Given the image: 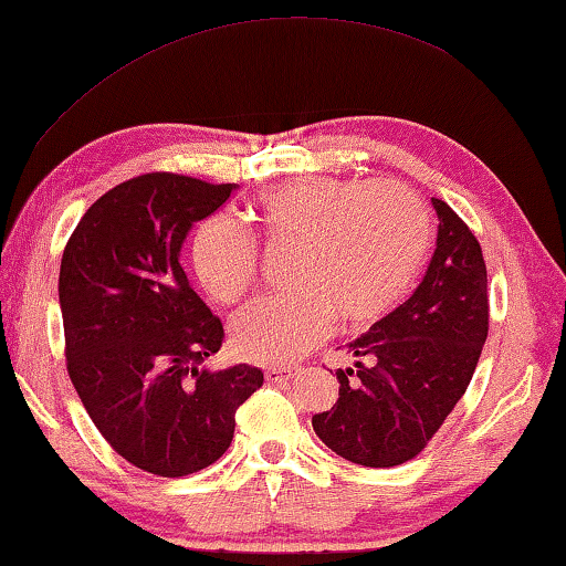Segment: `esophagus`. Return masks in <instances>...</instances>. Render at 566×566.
<instances>
[{
	"instance_id": "1",
	"label": "esophagus",
	"mask_w": 566,
	"mask_h": 566,
	"mask_svg": "<svg viewBox=\"0 0 566 566\" xmlns=\"http://www.w3.org/2000/svg\"><path fill=\"white\" fill-rule=\"evenodd\" d=\"M264 375L269 382H286L297 375V367H269Z\"/></svg>"
}]
</instances>
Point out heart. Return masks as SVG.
<instances>
[{
	"instance_id": "heart-1",
	"label": "heart",
	"mask_w": 566,
	"mask_h": 566,
	"mask_svg": "<svg viewBox=\"0 0 566 566\" xmlns=\"http://www.w3.org/2000/svg\"><path fill=\"white\" fill-rule=\"evenodd\" d=\"M254 217L269 241L297 244V292L259 300L231 322L237 353L256 365L300 360L335 317L360 329L388 315L418 282L433 241L426 203L398 181L300 178L266 188ZM188 256L221 304H237L254 286L256 241L227 213L196 227Z\"/></svg>"
}]
</instances>
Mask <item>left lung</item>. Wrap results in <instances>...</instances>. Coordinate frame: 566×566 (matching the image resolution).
<instances>
[{"label": "left lung", "mask_w": 566, "mask_h": 566, "mask_svg": "<svg viewBox=\"0 0 566 566\" xmlns=\"http://www.w3.org/2000/svg\"><path fill=\"white\" fill-rule=\"evenodd\" d=\"M436 251L416 292L347 345L355 367L337 370L339 398L312 418L329 451L390 469L423 451L463 398L489 335L486 264L451 206L430 199Z\"/></svg>", "instance_id": "obj_1"}]
</instances>
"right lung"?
Segmentation results:
<instances>
[{
	"mask_svg": "<svg viewBox=\"0 0 566 566\" xmlns=\"http://www.w3.org/2000/svg\"><path fill=\"white\" fill-rule=\"evenodd\" d=\"M231 191L178 174L130 178L90 206L62 254L70 380L105 441L156 476L219 461L237 408L264 382L251 365L206 367L223 325L181 266L188 231Z\"/></svg>",
	"mask_w": 566,
	"mask_h": 566,
	"instance_id": "add662e5",
	"label": "right lung"
}]
</instances>
